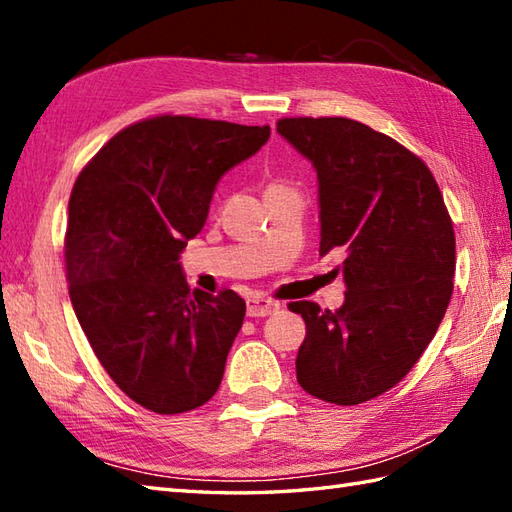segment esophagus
Returning a JSON list of instances; mask_svg holds the SVG:
<instances>
[{
    "label": "esophagus",
    "mask_w": 512,
    "mask_h": 512,
    "mask_svg": "<svg viewBox=\"0 0 512 512\" xmlns=\"http://www.w3.org/2000/svg\"><path fill=\"white\" fill-rule=\"evenodd\" d=\"M279 310L277 301L262 299V297H253L246 301V312L248 317H268V314H275Z\"/></svg>",
    "instance_id": "esophagus-1"
}]
</instances>
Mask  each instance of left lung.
Here are the masks:
<instances>
[{
  "instance_id": "8db88e82",
  "label": "left lung",
  "mask_w": 512,
  "mask_h": 512,
  "mask_svg": "<svg viewBox=\"0 0 512 512\" xmlns=\"http://www.w3.org/2000/svg\"><path fill=\"white\" fill-rule=\"evenodd\" d=\"M281 138L319 182V253L341 248L343 306L290 303L306 321L297 380L334 405L391 389L427 350L447 312L455 235L427 165L352 118H281Z\"/></svg>"
}]
</instances>
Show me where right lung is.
<instances>
[{"instance_id": "obj_1", "label": "right lung", "mask_w": 512, "mask_h": 512, "mask_svg": "<svg viewBox=\"0 0 512 512\" xmlns=\"http://www.w3.org/2000/svg\"><path fill=\"white\" fill-rule=\"evenodd\" d=\"M270 127L158 116L118 132L81 171L65 268L76 319L105 372L156 413L209 402L242 328L233 290H191L180 255L202 231L217 182Z\"/></svg>"}]
</instances>
